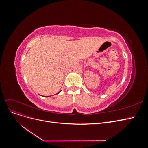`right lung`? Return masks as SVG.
<instances>
[{"label": "right lung", "mask_w": 148, "mask_h": 148, "mask_svg": "<svg viewBox=\"0 0 148 148\" xmlns=\"http://www.w3.org/2000/svg\"><path fill=\"white\" fill-rule=\"evenodd\" d=\"M59 92H58V93H57V94H59Z\"/></svg>", "instance_id": "right-lung-1"}]
</instances>
